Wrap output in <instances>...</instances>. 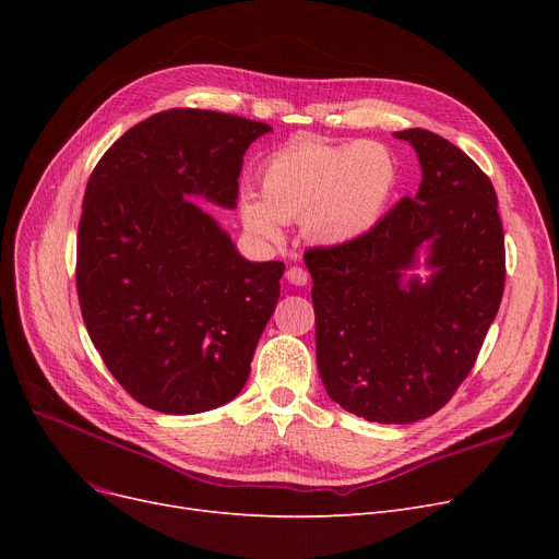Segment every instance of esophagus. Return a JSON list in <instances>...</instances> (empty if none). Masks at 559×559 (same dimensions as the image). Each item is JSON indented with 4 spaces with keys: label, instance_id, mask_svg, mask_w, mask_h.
Masks as SVG:
<instances>
[{
    "label": "esophagus",
    "instance_id": "obj_1",
    "mask_svg": "<svg viewBox=\"0 0 559 559\" xmlns=\"http://www.w3.org/2000/svg\"><path fill=\"white\" fill-rule=\"evenodd\" d=\"M285 276H287V281H289L292 285H306L308 278H310L308 272H306L304 267H297V264H295V267H289Z\"/></svg>",
    "mask_w": 559,
    "mask_h": 559
}]
</instances>
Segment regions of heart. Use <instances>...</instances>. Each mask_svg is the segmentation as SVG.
Here are the masks:
<instances>
[{
	"instance_id": "heart-1",
	"label": "heart",
	"mask_w": 559,
	"mask_h": 559,
	"mask_svg": "<svg viewBox=\"0 0 559 559\" xmlns=\"http://www.w3.org/2000/svg\"><path fill=\"white\" fill-rule=\"evenodd\" d=\"M396 188L399 163L385 144L295 142L264 160L262 199L245 192L240 215L264 240H278L283 222L301 219L310 242L344 247L383 219Z\"/></svg>"
}]
</instances>
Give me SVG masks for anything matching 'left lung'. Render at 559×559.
<instances>
[{
    "mask_svg": "<svg viewBox=\"0 0 559 559\" xmlns=\"http://www.w3.org/2000/svg\"><path fill=\"white\" fill-rule=\"evenodd\" d=\"M421 186L360 240L306 251L317 367L329 396L378 424H413L444 407L476 365L506 287V238L487 174L426 129ZM421 246L431 278L405 282Z\"/></svg>",
    "mask_w": 559,
    "mask_h": 559,
    "instance_id": "8db88e82",
    "label": "left lung"
}]
</instances>
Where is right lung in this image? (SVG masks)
<instances>
[{"mask_svg": "<svg viewBox=\"0 0 559 559\" xmlns=\"http://www.w3.org/2000/svg\"><path fill=\"white\" fill-rule=\"evenodd\" d=\"M272 127L199 108L112 142L83 194L76 292L87 335L138 403L197 415L238 396L285 264L245 260L199 209L238 203L249 144Z\"/></svg>", "mask_w": 559, "mask_h": 559, "instance_id": "1", "label": "right lung"}]
</instances>
